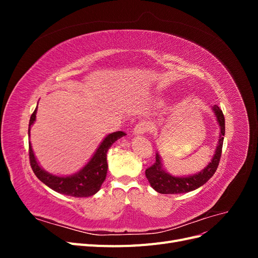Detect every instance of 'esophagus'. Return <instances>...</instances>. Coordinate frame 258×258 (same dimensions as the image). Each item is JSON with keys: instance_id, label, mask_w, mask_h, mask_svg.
<instances>
[{"instance_id": "esophagus-1", "label": "esophagus", "mask_w": 258, "mask_h": 258, "mask_svg": "<svg viewBox=\"0 0 258 258\" xmlns=\"http://www.w3.org/2000/svg\"><path fill=\"white\" fill-rule=\"evenodd\" d=\"M148 129H150V127H148V124H147V122H145V121H142V122H140V123H138L137 126L135 127V129H134V134L135 135H144V134H146V132L148 131Z\"/></svg>"}]
</instances>
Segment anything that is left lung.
Returning a JSON list of instances; mask_svg holds the SVG:
<instances>
[{
  "label": "left lung",
  "mask_w": 258,
  "mask_h": 258,
  "mask_svg": "<svg viewBox=\"0 0 258 258\" xmlns=\"http://www.w3.org/2000/svg\"><path fill=\"white\" fill-rule=\"evenodd\" d=\"M212 111L216 117V121L220 127V139H218L216 148L212 159L208 165L199 171L198 173L184 175V176H175L170 174L163 167L162 159L159 153H156V162L152 167L146 169L145 175L150 182L153 188L160 194H184L199 188L200 186L205 185L209 179L213 176L215 171L218 167L222 154L223 141L225 136V118L223 112L217 105L212 107Z\"/></svg>",
  "instance_id": "left-lung-1"
}]
</instances>
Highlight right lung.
Listing matches in <instances>:
<instances>
[{"label": "right lung", "mask_w": 258, "mask_h": 258, "mask_svg": "<svg viewBox=\"0 0 258 258\" xmlns=\"http://www.w3.org/2000/svg\"><path fill=\"white\" fill-rule=\"evenodd\" d=\"M36 112L37 106L30 118L29 137L31 127H32V124L36 120ZM123 136L126 135L122 131H116L113 132V134L105 136V138L101 141L88 162L81 170L77 171V172L70 175H56L43 169V167L40 165V162L37 161L35 157L32 145H31L30 142L29 156L31 167H32V170L36 177L54 191L71 197L93 196V195L100 190L101 186H102L106 177L108 168L106 161V153L108 148L117 140L122 138Z\"/></svg>", "instance_id": "add662e5"}]
</instances>
